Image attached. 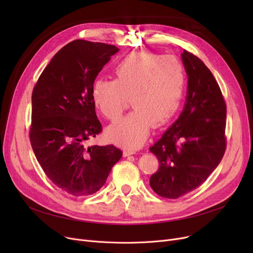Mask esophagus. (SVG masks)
Here are the masks:
<instances>
[{
  "mask_svg": "<svg viewBox=\"0 0 253 253\" xmlns=\"http://www.w3.org/2000/svg\"><path fill=\"white\" fill-rule=\"evenodd\" d=\"M136 154V151L134 149H125L124 150V156H130Z\"/></svg>",
  "mask_w": 253,
  "mask_h": 253,
  "instance_id": "1",
  "label": "esophagus"
}]
</instances>
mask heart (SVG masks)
I'll use <instances>...</instances> for the list:
<instances>
[{
    "mask_svg": "<svg viewBox=\"0 0 253 253\" xmlns=\"http://www.w3.org/2000/svg\"><path fill=\"white\" fill-rule=\"evenodd\" d=\"M115 79H96L91 98L103 117L114 121L123 112L127 96L133 110L108 129L109 137L136 148L147 138L151 125L160 127L176 114L184 88L180 60L152 52H133L114 68Z\"/></svg>",
    "mask_w": 253,
    "mask_h": 253,
    "instance_id": "heart-1",
    "label": "heart"
}]
</instances>
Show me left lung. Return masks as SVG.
Returning <instances> with one entry per match:
<instances>
[{
  "label": "left lung",
  "mask_w": 253,
  "mask_h": 253,
  "mask_svg": "<svg viewBox=\"0 0 253 253\" xmlns=\"http://www.w3.org/2000/svg\"><path fill=\"white\" fill-rule=\"evenodd\" d=\"M188 91L179 118L150 151L159 169L150 178L153 191L177 199L207 179L225 152L227 105L210 70L193 53L183 50Z\"/></svg>",
  "instance_id": "8db88e82"
}]
</instances>
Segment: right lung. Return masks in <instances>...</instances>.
I'll return each instance as SVG.
<instances>
[{"instance_id": "obj_1", "label": "right lung", "mask_w": 253, "mask_h": 253, "mask_svg": "<svg viewBox=\"0 0 253 253\" xmlns=\"http://www.w3.org/2000/svg\"><path fill=\"white\" fill-rule=\"evenodd\" d=\"M118 51L114 45L75 40L53 56L33 90V151L47 177L75 197L99 191L123 155L114 144L87 145L102 130L91 87Z\"/></svg>"}]
</instances>
